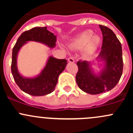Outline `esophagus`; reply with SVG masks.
<instances>
[{
	"label": "esophagus",
	"mask_w": 133,
	"mask_h": 133,
	"mask_svg": "<svg viewBox=\"0 0 133 133\" xmlns=\"http://www.w3.org/2000/svg\"><path fill=\"white\" fill-rule=\"evenodd\" d=\"M68 62H69L73 63L75 62V59L73 58V57H69V58H68Z\"/></svg>",
	"instance_id": "34e87169"
}]
</instances>
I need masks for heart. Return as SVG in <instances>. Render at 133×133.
Returning <instances> with one entry per match:
<instances>
[{
	"instance_id": "1",
	"label": "heart",
	"mask_w": 133,
	"mask_h": 133,
	"mask_svg": "<svg viewBox=\"0 0 133 133\" xmlns=\"http://www.w3.org/2000/svg\"><path fill=\"white\" fill-rule=\"evenodd\" d=\"M100 41L98 36L93 35L92 30H86L76 36L72 41L71 46L75 48L85 46V51L88 53H92L97 49Z\"/></svg>"
}]
</instances>
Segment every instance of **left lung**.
Masks as SVG:
<instances>
[{"label":"left lung","mask_w":133,"mask_h":133,"mask_svg":"<svg viewBox=\"0 0 133 133\" xmlns=\"http://www.w3.org/2000/svg\"><path fill=\"white\" fill-rule=\"evenodd\" d=\"M99 26L103 41L98 57L105 62L104 69L99 75H96L89 62L80 60L76 63L78 68L76 84L83 91L91 95L109 91L115 88L121 78L124 66L120 42L111 29L105 25Z\"/></svg>","instance_id":"8db88e82"}]
</instances>
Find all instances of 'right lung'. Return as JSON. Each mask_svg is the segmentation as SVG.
<instances>
[{
  "mask_svg": "<svg viewBox=\"0 0 133 133\" xmlns=\"http://www.w3.org/2000/svg\"><path fill=\"white\" fill-rule=\"evenodd\" d=\"M57 37L47 29L46 27H37L25 31L18 37L12 51L11 69L13 78L20 89L32 96H44L55 90L58 78L68 64L65 59H57L50 57L46 65L39 76L33 78H24L17 68V57L21 47L27 41L43 43L49 48H54Z\"/></svg>",
  "mask_w": 133,
  "mask_h": 133,
  "instance_id": "obj_1",
  "label": "right lung"
}]
</instances>
